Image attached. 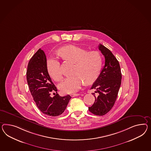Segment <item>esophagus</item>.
Masks as SVG:
<instances>
[{"mask_svg":"<svg viewBox=\"0 0 151 151\" xmlns=\"http://www.w3.org/2000/svg\"><path fill=\"white\" fill-rule=\"evenodd\" d=\"M79 95H80V94H79V93L71 94V95H70V96H71V97H73L78 96H79Z\"/></svg>","mask_w":151,"mask_h":151,"instance_id":"esophagus-1","label":"esophagus"}]
</instances>
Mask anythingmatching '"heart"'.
Instances as JSON below:
<instances>
[{
    "label": "heart",
    "instance_id": "heart-1",
    "mask_svg": "<svg viewBox=\"0 0 151 151\" xmlns=\"http://www.w3.org/2000/svg\"><path fill=\"white\" fill-rule=\"evenodd\" d=\"M60 57L65 61L74 62L71 76L59 85L62 93H74L84 84L91 83L98 77L102 65L101 55L97 51L88 52L79 47L68 45L61 48L58 51ZM48 73L55 81L63 78V72L58 59L51 58L47 61Z\"/></svg>",
    "mask_w": 151,
    "mask_h": 151
}]
</instances>
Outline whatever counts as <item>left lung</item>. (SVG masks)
<instances>
[{"mask_svg":"<svg viewBox=\"0 0 151 151\" xmlns=\"http://www.w3.org/2000/svg\"><path fill=\"white\" fill-rule=\"evenodd\" d=\"M99 49L105 58V63L91 89H95L98 96L89 111L96 116H104L113 107L122 81V73L118 61L107 47L100 44ZM93 94H95L93 93Z\"/></svg>","mask_w":151,"mask_h":151,"instance_id":"8db88e82","label":"left lung"}]
</instances>
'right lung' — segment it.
<instances>
[{"mask_svg": "<svg viewBox=\"0 0 151 151\" xmlns=\"http://www.w3.org/2000/svg\"><path fill=\"white\" fill-rule=\"evenodd\" d=\"M26 75L31 95L39 110L48 116L62 114L71 97L69 95L60 96L58 93V89L47 70L46 56L41 49L35 53L29 61ZM52 93L55 95L54 97L50 96Z\"/></svg>", "mask_w": 151, "mask_h": 151, "instance_id": "1", "label": "right lung"}]
</instances>
